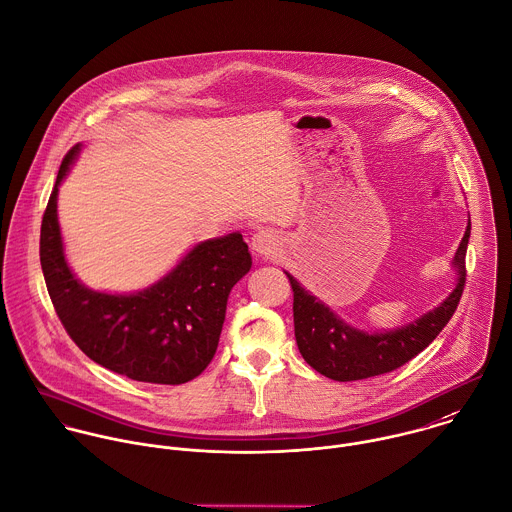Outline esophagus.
Instances as JSON below:
<instances>
[{
  "label": "esophagus",
  "mask_w": 512,
  "mask_h": 512,
  "mask_svg": "<svg viewBox=\"0 0 512 512\" xmlns=\"http://www.w3.org/2000/svg\"><path fill=\"white\" fill-rule=\"evenodd\" d=\"M278 246H280V240L272 230H258L252 236V250L260 256L274 254L278 250Z\"/></svg>",
  "instance_id": "obj_1"
}]
</instances>
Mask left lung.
<instances>
[{
    "label": "left lung",
    "instance_id": "8db88e82",
    "mask_svg": "<svg viewBox=\"0 0 512 512\" xmlns=\"http://www.w3.org/2000/svg\"><path fill=\"white\" fill-rule=\"evenodd\" d=\"M471 236V216L455 252V288L431 312L395 330L365 332L349 326L320 298L286 272L294 290V334L302 357L334 381H357L393 371L423 351L447 326L465 288V254Z\"/></svg>",
    "mask_w": 512,
    "mask_h": 512
}]
</instances>
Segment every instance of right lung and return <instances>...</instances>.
I'll list each match as a JSON object with an SVG mask.
<instances>
[{"instance_id":"add662e5","label":"right lung","mask_w":512,"mask_h":512,"mask_svg":"<svg viewBox=\"0 0 512 512\" xmlns=\"http://www.w3.org/2000/svg\"><path fill=\"white\" fill-rule=\"evenodd\" d=\"M79 153L81 143L65 155L41 222L39 258L55 312L95 363L135 381L186 383L216 353L230 290L252 268L248 244L240 232L204 240L145 290H91L67 264L57 218L59 186Z\"/></svg>"}]
</instances>
